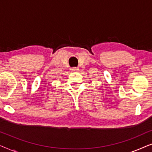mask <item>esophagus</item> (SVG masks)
<instances>
[{
  "mask_svg": "<svg viewBox=\"0 0 152 152\" xmlns=\"http://www.w3.org/2000/svg\"><path fill=\"white\" fill-rule=\"evenodd\" d=\"M71 70H72V72H77V71H78V70H79V68L74 67V68H71Z\"/></svg>",
  "mask_w": 152,
  "mask_h": 152,
  "instance_id": "esophagus-1",
  "label": "esophagus"
}]
</instances>
